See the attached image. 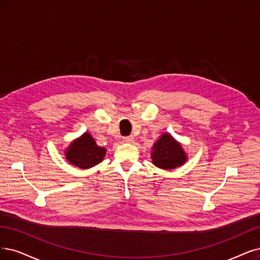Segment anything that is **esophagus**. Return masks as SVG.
I'll use <instances>...</instances> for the list:
<instances>
[{"mask_svg":"<svg viewBox=\"0 0 260 260\" xmlns=\"http://www.w3.org/2000/svg\"><path fill=\"white\" fill-rule=\"evenodd\" d=\"M133 141H134V137L133 136L123 137V142H125V143H132Z\"/></svg>","mask_w":260,"mask_h":260,"instance_id":"1","label":"esophagus"}]
</instances>
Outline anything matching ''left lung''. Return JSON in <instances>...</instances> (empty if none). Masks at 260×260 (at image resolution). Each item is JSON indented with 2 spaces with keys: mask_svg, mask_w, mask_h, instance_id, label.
Segmentation results:
<instances>
[{
  "mask_svg": "<svg viewBox=\"0 0 260 260\" xmlns=\"http://www.w3.org/2000/svg\"><path fill=\"white\" fill-rule=\"evenodd\" d=\"M152 162L161 169H175L184 164L187 159L180 143L170 134L164 133L154 143L151 152Z\"/></svg>",
  "mask_w": 260,
  "mask_h": 260,
  "instance_id": "left-lung-1",
  "label": "left lung"
}]
</instances>
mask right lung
Segmentation results:
<instances>
[{
	"instance_id": "1",
	"label": "right lung",
	"mask_w": 260,
	"mask_h": 260,
	"mask_svg": "<svg viewBox=\"0 0 260 260\" xmlns=\"http://www.w3.org/2000/svg\"><path fill=\"white\" fill-rule=\"evenodd\" d=\"M106 155V149L96 145L89 133L75 139L65 151V158L72 165L89 169L100 164Z\"/></svg>"
}]
</instances>
